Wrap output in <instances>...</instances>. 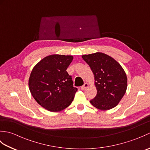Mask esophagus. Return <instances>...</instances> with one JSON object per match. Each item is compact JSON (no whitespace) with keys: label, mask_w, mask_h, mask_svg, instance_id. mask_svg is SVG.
I'll return each mask as SVG.
<instances>
[{"label":"esophagus","mask_w":150,"mask_h":150,"mask_svg":"<svg viewBox=\"0 0 150 150\" xmlns=\"http://www.w3.org/2000/svg\"><path fill=\"white\" fill-rule=\"evenodd\" d=\"M88 83H84V84L83 86H82L81 87V89L82 90H85L88 87Z\"/></svg>","instance_id":"34e87169"}]
</instances>
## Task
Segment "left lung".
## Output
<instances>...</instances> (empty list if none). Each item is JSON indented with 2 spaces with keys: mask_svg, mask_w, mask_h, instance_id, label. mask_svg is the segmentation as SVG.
I'll list each match as a JSON object with an SVG mask.
<instances>
[{
  "mask_svg": "<svg viewBox=\"0 0 150 150\" xmlns=\"http://www.w3.org/2000/svg\"><path fill=\"white\" fill-rule=\"evenodd\" d=\"M95 76L97 95L91 104L101 110L115 107L126 93L127 77L122 66L112 57L97 52L82 56Z\"/></svg>",
  "mask_w": 150,
  "mask_h": 150,
  "instance_id": "obj_1",
  "label": "left lung"
}]
</instances>
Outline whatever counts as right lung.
I'll list each match as a JSON object with an SVG mask.
<instances>
[{"label":"right lung","instance_id":"right-lung-1","mask_svg":"<svg viewBox=\"0 0 150 150\" xmlns=\"http://www.w3.org/2000/svg\"><path fill=\"white\" fill-rule=\"evenodd\" d=\"M71 55H52L37 64L31 73L29 88L38 104L56 112L69 106L77 88L73 87L71 76L66 69L73 60Z\"/></svg>","mask_w":150,"mask_h":150}]
</instances>
